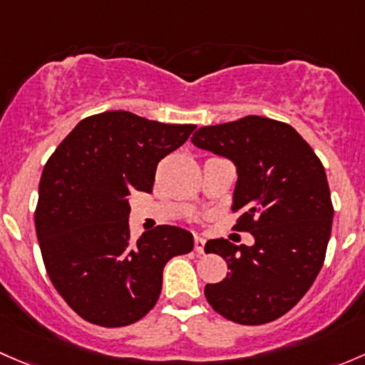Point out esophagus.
I'll list each match as a JSON object with an SVG mask.
<instances>
[{
    "label": "esophagus",
    "instance_id": "1",
    "mask_svg": "<svg viewBox=\"0 0 365 365\" xmlns=\"http://www.w3.org/2000/svg\"><path fill=\"white\" fill-rule=\"evenodd\" d=\"M204 246L205 239L200 237V235H195V251H197V253H204Z\"/></svg>",
    "mask_w": 365,
    "mask_h": 365
}]
</instances>
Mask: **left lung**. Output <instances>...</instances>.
I'll return each instance as SVG.
<instances>
[{
	"label": "left lung",
	"mask_w": 365,
	"mask_h": 365,
	"mask_svg": "<svg viewBox=\"0 0 365 365\" xmlns=\"http://www.w3.org/2000/svg\"><path fill=\"white\" fill-rule=\"evenodd\" d=\"M191 142L234 161L235 230L255 237L253 246L205 244L230 269L223 281L205 284L207 302L240 325L277 320L306 295L325 262L334 207L320 158L290 125L262 115L202 126Z\"/></svg>",
	"instance_id": "obj_1"
}]
</instances>
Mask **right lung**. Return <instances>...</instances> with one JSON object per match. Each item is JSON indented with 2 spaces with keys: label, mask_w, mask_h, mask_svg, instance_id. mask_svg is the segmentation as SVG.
<instances>
[{
  "label": "right lung",
  "mask_w": 365,
  "mask_h": 365,
  "mask_svg": "<svg viewBox=\"0 0 365 365\" xmlns=\"http://www.w3.org/2000/svg\"><path fill=\"white\" fill-rule=\"evenodd\" d=\"M195 128L101 112L82 119L45 163L36 237L52 284L86 322L140 320L161 294L167 262L193 250V235L170 225L133 242L128 197L151 193L158 163Z\"/></svg>",
  "instance_id": "right-lung-1"
}]
</instances>
